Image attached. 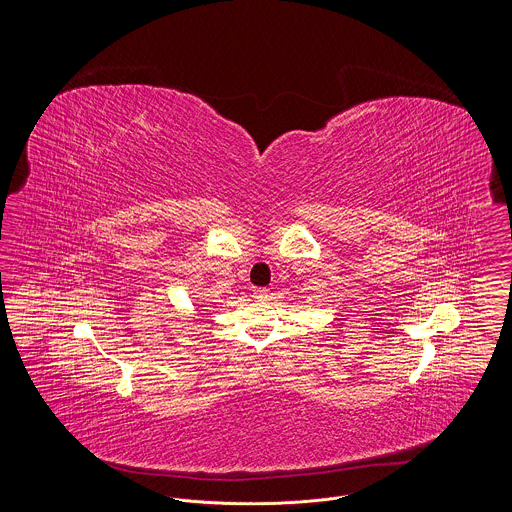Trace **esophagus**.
I'll use <instances>...</instances> for the list:
<instances>
[{
	"mask_svg": "<svg viewBox=\"0 0 512 512\" xmlns=\"http://www.w3.org/2000/svg\"><path fill=\"white\" fill-rule=\"evenodd\" d=\"M253 293H255V299H259V301H265L270 297V290H267V288H255Z\"/></svg>",
	"mask_w": 512,
	"mask_h": 512,
	"instance_id": "esophagus-1",
	"label": "esophagus"
}]
</instances>
